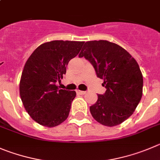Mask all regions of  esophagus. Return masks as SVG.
<instances>
[{
  "label": "esophagus",
  "mask_w": 160,
  "mask_h": 160,
  "mask_svg": "<svg viewBox=\"0 0 160 160\" xmlns=\"http://www.w3.org/2000/svg\"><path fill=\"white\" fill-rule=\"evenodd\" d=\"M77 93H78V94H80V95H84V94L86 93V92H85V91L77 90Z\"/></svg>",
  "instance_id": "esophagus-1"
}]
</instances>
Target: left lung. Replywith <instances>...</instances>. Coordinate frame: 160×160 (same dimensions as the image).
Listing matches in <instances>:
<instances>
[{"label": "left lung", "mask_w": 160, "mask_h": 160, "mask_svg": "<svg viewBox=\"0 0 160 160\" xmlns=\"http://www.w3.org/2000/svg\"><path fill=\"white\" fill-rule=\"evenodd\" d=\"M79 57L92 63L107 88L90 107L92 117L109 127L120 125L133 114L142 97L143 76L137 61L107 40L86 42Z\"/></svg>", "instance_id": "1"}]
</instances>
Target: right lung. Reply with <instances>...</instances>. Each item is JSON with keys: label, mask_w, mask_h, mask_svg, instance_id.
Wrapping results in <instances>:
<instances>
[{"label": "right lung", "mask_w": 160, "mask_h": 160, "mask_svg": "<svg viewBox=\"0 0 160 160\" xmlns=\"http://www.w3.org/2000/svg\"><path fill=\"white\" fill-rule=\"evenodd\" d=\"M83 42L54 41L40 45L25 63L19 82V95L31 118L46 127L65 122L76 97L75 91L59 89L70 60L81 50Z\"/></svg>", "instance_id": "1"}]
</instances>
